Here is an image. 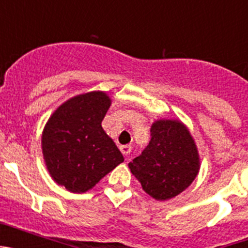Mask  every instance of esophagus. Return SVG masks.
Here are the masks:
<instances>
[{
	"instance_id": "1",
	"label": "esophagus",
	"mask_w": 248,
	"mask_h": 248,
	"mask_svg": "<svg viewBox=\"0 0 248 248\" xmlns=\"http://www.w3.org/2000/svg\"><path fill=\"white\" fill-rule=\"evenodd\" d=\"M120 151L123 153V155H129L131 151V146L130 145H122L120 146Z\"/></svg>"
}]
</instances>
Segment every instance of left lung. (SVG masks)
<instances>
[{"label":"left lung","mask_w":248,"mask_h":248,"mask_svg":"<svg viewBox=\"0 0 248 248\" xmlns=\"http://www.w3.org/2000/svg\"><path fill=\"white\" fill-rule=\"evenodd\" d=\"M150 133L149 145L128 166L146 194L165 201L191 185L200 170V155L191 133L180 120H155Z\"/></svg>","instance_id":"obj_1"}]
</instances>
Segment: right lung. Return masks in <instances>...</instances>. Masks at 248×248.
I'll use <instances>...</instances> for the list:
<instances>
[{
	"instance_id": "obj_1",
	"label": "right lung",
	"mask_w": 248,
	"mask_h": 248,
	"mask_svg": "<svg viewBox=\"0 0 248 248\" xmlns=\"http://www.w3.org/2000/svg\"><path fill=\"white\" fill-rule=\"evenodd\" d=\"M110 104L105 92L83 93L59 105L46 123L43 159L52 179L68 191L87 192L124 161L102 128Z\"/></svg>"
}]
</instances>
